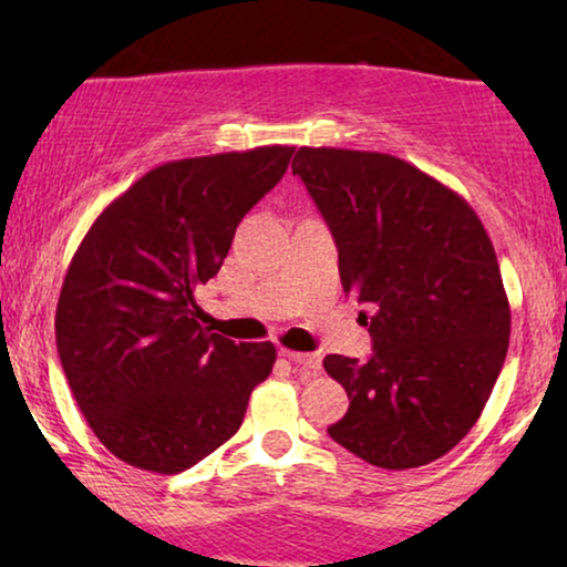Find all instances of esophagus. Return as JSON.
I'll return each instance as SVG.
<instances>
[{
  "label": "esophagus",
  "instance_id": "obj_1",
  "mask_svg": "<svg viewBox=\"0 0 567 567\" xmlns=\"http://www.w3.org/2000/svg\"><path fill=\"white\" fill-rule=\"evenodd\" d=\"M286 359H289L291 363H297V367L305 371V374H317V371L322 369V359L317 353H299V351H281Z\"/></svg>",
  "mask_w": 567,
  "mask_h": 567
}]
</instances>
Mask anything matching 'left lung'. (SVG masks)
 Here are the masks:
<instances>
[{
    "instance_id": "8db88e82",
    "label": "left lung",
    "mask_w": 567,
    "mask_h": 567,
    "mask_svg": "<svg viewBox=\"0 0 567 567\" xmlns=\"http://www.w3.org/2000/svg\"><path fill=\"white\" fill-rule=\"evenodd\" d=\"M291 169L336 239L343 291L374 312L369 361H322L351 400L328 433L374 467H423L467 436L506 361L491 237L460 193L392 154L301 146Z\"/></svg>"
}]
</instances>
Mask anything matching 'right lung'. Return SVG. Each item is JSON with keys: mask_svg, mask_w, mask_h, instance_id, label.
<instances>
[{"mask_svg": "<svg viewBox=\"0 0 567 567\" xmlns=\"http://www.w3.org/2000/svg\"><path fill=\"white\" fill-rule=\"evenodd\" d=\"M293 146L159 165L103 208L69 262L56 348L107 452L175 475L235 436L274 343L198 322L193 291L219 274L243 216L281 181Z\"/></svg>", "mask_w": 567, "mask_h": 567, "instance_id": "obj_1", "label": "right lung"}]
</instances>
